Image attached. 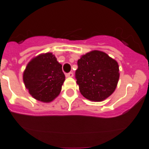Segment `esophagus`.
I'll return each mask as SVG.
<instances>
[{
  "instance_id": "34e87169",
  "label": "esophagus",
  "mask_w": 149,
  "mask_h": 149,
  "mask_svg": "<svg viewBox=\"0 0 149 149\" xmlns=\"http://www.w3.org/2000/svg\"><path fill=\"white\" fill-rule=\"evenodd\" d=\"M66 76H67V77H73V73H72V72H70V73H66Z\"/></svg>"
}]
</instances>
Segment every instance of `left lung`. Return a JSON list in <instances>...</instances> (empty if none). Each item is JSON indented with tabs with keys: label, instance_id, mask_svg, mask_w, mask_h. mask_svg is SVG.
Returning a JSON list of instances; mask_svg holds the SVG:
<instances>
[{
	"label": "left lung",
	"instance_id": "obj_1",
	"mask_svg": "<svg viewBox=\"0 0 149 149\" xmlns=\"http://www.w3.org/2000/svg\"><path fill=\"white\" fill-rule=\"evenodd\" d=\"M75 77L81 94L91 101H102L116 90L119 68L117 61L105 52L94 51L79 59Z\"/></svg>",
	"mask_w": 149,
	"mask_h": 149
}]
</instances>
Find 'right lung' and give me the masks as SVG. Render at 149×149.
I'll return each mask as SVG.
<instances>
[{
  "label": "right lung",
  "mask_w": 149,
  "mask_h": 149,
  "mask_svg": "<svg viewBox=\"0 0 149 149\" xmlns=\"http://www.w3.org/2000/svg\"><path fill=\"white\" fill-rule=\"evenodd\" d=\"M65 80L62 65L52 53H46L32 59L23 74V81L30 94L37 100L51 102L61 91Z\"/></svg>",
  "instance_id": "1"
}]
</instances>
